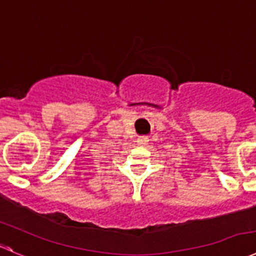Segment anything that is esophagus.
Wrapping results in <instances>:
<instances>
[{
    "mask_svg": "<svg viewBox=\"0 0 256 256\" xmlns=\"http://www.w3.org/2000/svg\"><path fill=\"white\" fill-rule=\"evenodd\" d=\"M148 142H149V138L146 136H142L136 139V143H138V146H146V144H148Z\"/></svg>",
    "mask_w": 256,
    "mask_h": 256,
    "instance_id": "esophagus-1",
    "label": "esophagus"
}]
</instances>
